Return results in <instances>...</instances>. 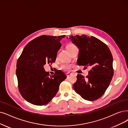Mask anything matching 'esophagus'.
Instances as JSON below:
<instances>
[{
	"instance_id": "esophagus-1",
	"label": "esophagus",
	"mask_w": 128,
	"mask_h": 128,
	"mask_svg": "<svg viewBox=\"0 0 128 128\" xmlns=\"http://www.w3.org/2000/svg\"><path fill=\"white\" fill-rule=\"evenodd\" d=\"M72 73H71V72H67V74H66V76H67V77H69V76H72Z\"/></svg>"
}]
</instances>
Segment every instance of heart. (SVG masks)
<instances>
[{
    "label": "heart",
    "mask_w": 128,
    "mask_h": 128,
    "mask_svg": "<svg viewBox=\"0 0 128 128\" xmlns=\"http://www.w3.org/2000/svg\"><path fill=\"white\" fill-rule=\"evenodd\" d=\"M76 47L75 44H69L68 45H67V49L69 52L70 53L71 51H72ZM71 68V65L69 64H62L60 67L61 69L64 70H69V69H70Z\"/></svg>",
    "instance_id": "heart-1"
}]
</instances>
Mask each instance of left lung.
I'll return each mask as SVG.
<instances>
[{
	"instance_id": "8db88e82",
	"label": "left lung",
	"mask_w": 128,
	"mask_h": 128,
	"mask_svg": "<svg viewBox=\"0 0 128 128\" xmlns=\"http://www.w3.org/2000/svg\"><path fill=\"white\" fill-rule=\"evenodd\" d=\"M69 39L79 48L78 66L91 68L86 78L78 74L74 89L86 100L98 99L105 93L114 76L110 50L106 44L94 36L76 35Z\"/></svg>"
}]
</instances>
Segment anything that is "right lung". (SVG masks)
<instances>
[{"instance_id":"right-lung-1","label":"right lung","mask_w":128,"mask_h":128,"mask_svg":"<svg viewBox=\"0 0 128 128\" xmlns=\"http://www.w3.org/2000/svg\"><path fill=\"white\" fill-rule=\"evenodd\" d=\"M64 37L40 36L27 44L18 59L16 72L18 89L29 103L36 106L49 103L67 78L60 70L49 76L44 68L46 64L54 62L61 46L60 41Z\"/></svg>"}]
</instances>
